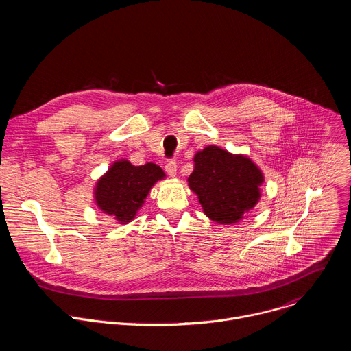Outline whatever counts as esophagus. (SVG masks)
<instances>
[{
    "mask_svg": "<svg viewBox=\"0 0 351 351\" xmlns=\"http://www.w3.org/2000/svg\"><path fill=\"white\" fill-rule=\"evenodd\" d=\"M176 171H178V165L175 161H168L165 164V172L169 175V176H175L176 175Z\"/></svg>",
    "mask_w": 351,
    "mask_h": 351,
    "instance_id": "34e87169",
    "label": "esophagus"
}]
</instances>
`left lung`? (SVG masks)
<instances>
[{"label":"left lung","instance_id":"left-lung-1","mask_svg":"<svg viewBox=\"0 0 351 351\" xmlns=\"http://www.w3.org/2000/svg\"><path fill=\"white\" fill-rule=\"evenodd\" d=\"M187 182L211 221L232 225L258 203L264 175L248 157L208 145L195 153Z\"/></svg>","mask_w":351,"mask_h":351}]
</instances>
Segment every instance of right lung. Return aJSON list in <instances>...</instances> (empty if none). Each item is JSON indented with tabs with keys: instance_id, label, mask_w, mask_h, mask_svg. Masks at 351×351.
Returning a JSON list of instances; mask_svg holds the SVG:
<instances>
[{
	"instance_id": "obj_1",
	"label": "right lung",
	"mask_w": 351,
	"mask_h": 351,
	"mask_svg": "<svg viewBox=\"0 0 351 351\" xmlns=\"http://www.w3.org/2000/svg\"><path fill=\"white\" fill-rule=\"evenodd\" d=\"M164 178V171L153 162L134 167L128 160H119L98 179L94 187L95 204L119 223H128L143 207L156 182Z\"/></svg>"
}]
</instances>
